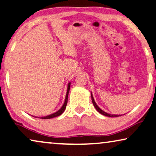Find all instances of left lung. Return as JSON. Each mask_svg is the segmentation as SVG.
Segmentation results:
<instances>
[{"instance_id": "left-lung-1", "label": "left lung", "mask_w": 156, "mask_h": 156, "mask_svg": "<svg viewBox=\"0 0 156 156\" xmlns=\"http://www.w3.org/2000/svg\"><path fill=\"white\" fill-rule=\"evenodd\" d=\"M91 97H92V103H93V105H94V108L97 109V111H98L99 113H100L101 114L105 115V116H108V117H118V116H121L120 115H114V114H109V113H106L105 111H104L103 110H101V109L99 107L98 105L96 104V102H95L94 98H93V96H92V94L91 92Z\"/></svg>"}]
</instances>
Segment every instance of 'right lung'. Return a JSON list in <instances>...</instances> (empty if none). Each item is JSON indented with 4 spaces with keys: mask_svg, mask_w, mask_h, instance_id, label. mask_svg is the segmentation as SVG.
Wrapping results in <instances>:
<instances>
[{
    "mask_svg": "<svg viewBox=\"0 0 156 156\" xmlns=\"http://www.w3.org/2000/svg\"><path fill=\"white\" fill-rule=\"evenodd\" d=\"M70 85H71V83H69L68 84V87H67V92H66V97H65L64 103L63 104V106H62V108H60L59 110H58L57 112L52 113V114L44 116V117H36V116H35V118H41V119H50V118L57 117V116L62 115V113H64V111H65V109H66V107L67 101H68V95H69V90H70V87H71Z\"/></svg>",
    "mask_w": 156,
    "mask_h": 156,
    "instance_id": "obj_1",
    "label": "right lung"
}]
</instances>
